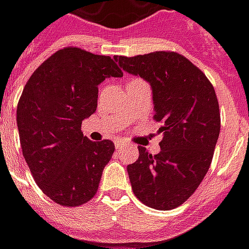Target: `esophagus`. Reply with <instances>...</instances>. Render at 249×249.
<instances>
[{
  "label": "esophagus",
  "mask_w": 249,
  "mask_h": 249,
  "mask_svg": "<svg viewBox=\"0 0 249 249\" xmlns=\"http://www.w3.org/2000/svg\"><path fill=\"white\" fill-rule=\"evenodd\" d=\"M125 145H126V142H125L124 140H121V139H116V140H114V146H116L117 149H119V148H121V146H125Z\"/></svg>",
  "instance_id": "1"
}]
</instances>
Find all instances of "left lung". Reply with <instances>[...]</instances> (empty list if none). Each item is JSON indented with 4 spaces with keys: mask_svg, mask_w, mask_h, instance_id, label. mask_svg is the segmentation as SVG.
Instances as JSON below:
<instances>
[{
    "mask_svg": "<svg viewBox=\"0 0 249 249\" xmlns=\"http://www.w3.org/2000/svg\"><path fill=\"white\" fill-rule=\"evenodd\" d=\"M114 60L125 71L151 84L153 119L161 125L160 153L153 156L139 146L137 161L126 168L133 193L151 208H178L197 189L212 162L220 133L213 85L176 52L114 56Z\"/></svg>",
    "mask_w": 249,
    "mask_h": 249,
    "instance_id": "obj_1",
    "label": "left lung"
}]
</instances>
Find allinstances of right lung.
<instances>
[{"instance_id": "add662e5", "label": "right lung", "mask_w": 249, "mask_h": 249, "mask_svg": "<svg viewBox=\"0 0 249 249\" xmlns=\"http://www.w3.org/2000/svg\"><path fill=\"white\" fill-rule=\"evenodd\" d=\"M123 77L112 57L66 46L30 76L17 105L25 161L37 185L62 207H77L96 195L114 144L82 135V120L97 108L98 84Z\"/></svg>"}]
</instances>
